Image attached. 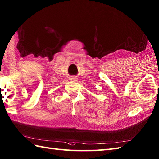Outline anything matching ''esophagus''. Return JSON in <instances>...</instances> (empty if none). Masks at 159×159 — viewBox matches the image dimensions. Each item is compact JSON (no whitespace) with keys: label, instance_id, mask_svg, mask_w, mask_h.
Returning <instances> with one entry per match:
<instances>
[{"label":"esophagus","instance_id":"obj_1","mask_svg":"<svg viewBox=\"0 0 159 159\" xmlns=\"http://www.w3.org/2000/svg\"><path fill=\"white\" fill-rule=\"evenodd\" d=\"M76 79H75V77H72V78H71V79H70V80H74V81H75V80H76Z\"/></svg>","mask_w":159,"mask_h":159}]
</instances>
